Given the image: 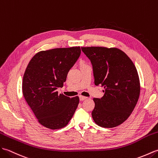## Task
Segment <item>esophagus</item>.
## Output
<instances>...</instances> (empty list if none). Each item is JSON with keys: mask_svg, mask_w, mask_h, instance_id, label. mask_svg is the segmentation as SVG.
Here are the masks:
<instances>
[{"mask_svg": "<svg viewBox=\"0 0 158 158\" xmlns=\"http://www.w3.org/2000/svg\"><path fill=\"white\" fill-rule=\"evenodd\" d=\"M88 97H85V96H80V101H84V100H85V99H86Z\"/></svg>", "mask_w": 158, "mask_h": 158, "instance_id": "34e87169", "label": "esophagus"}]
</instances>
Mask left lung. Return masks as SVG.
<instances>
[{
	"mask_svg": "<svg viewBox=\"0 0 158 158\" xmlns=\"http://www.w3.org/2000/svg\"><path fill=\"white\" fill-rule=\"evenodd\" d=\"M81 48L92 64L94 85L105 89L103 97L93 99V120L101 127H116L127 120L137 103L141 91L137 70L118 48Z\"/></svg>",
	"mask_w": 158,
	"mask_h": 158,
	"instance_id": "obj_1",
	"label": "left lung"
}]
</instances>
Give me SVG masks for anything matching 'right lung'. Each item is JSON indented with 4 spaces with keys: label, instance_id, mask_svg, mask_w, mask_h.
<instances>
[{
    "label": "right lung",
    "instance_id": "right-lung-1",
    "mask_svg": "<svg viewBox=\"0 0 158 158\" xmlns=\"http://www.w3.org/2000/svg\"><path fill=\"white\" fill-rule=\"evenodd\" d=\"M81 52L80 47L55 48L38 52L24 72L22 92L38 122L57 130L68 125L79 103V97L58 93L68 73Z\"/></svg>",
    "mask_w": 158,
    "mask_h": 158
}]
</instances>
